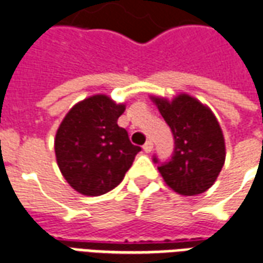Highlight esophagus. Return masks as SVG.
Returning <instances> with one entry per match:
<instances>
[{"label":"esophagus","instance_id":"esophagus-1","mask_svg":"<svg viewBox=\"0 0 263 263\" xmlns=\"http://www.w3.org/2000/svg\"><path fill=\"white\" fill-rule=\"evenodd\" d=\"M143 150H145L146 153H150V152L153 150V142H152V140H147L145 145H143Z\"/></svg>","mask_w":263,"mask_h":263}]
</instances>
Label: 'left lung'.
Returning <instances> with one entry per match:
<instances>
[{
    "mask_svg": "<svg viewBox=\"0 0 263 263\" xmlns=\"http://www.w3.org/2000/svg\"><path fill=\"white\" fill-rule=\"evenodd\" d=\"M152 100L175 139L172 158L158 167L164 182L182 196L204 193L214 185L226 157L225 138L215 114L187 93L171 100L152 96Z\"/></svg>",
    "mask_w": 263,
    "mask_h": 263,
    "instance_id": "obj_1",
    "label": "left lung"
}]
</instances>
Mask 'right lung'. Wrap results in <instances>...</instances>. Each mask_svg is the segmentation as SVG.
I'll return each instance as SVG.
<instances>
[{"label": "right lung", "mask_w": 263, "mask_h": 263, "mask_svg": "<svg viewBox=\"0 0 263 263\" xmlns=\"http://www.w3.org/2000/svg\"><path fill=\"white\" fill-rule=\"evenodd\" d=\"M125 105L110 96H89L69 110L55 138L56 161L71 187L84 196L114 189L140 152L118 127Z\"/></svg>", "instance_id": "add662e5"}]
</instances>
